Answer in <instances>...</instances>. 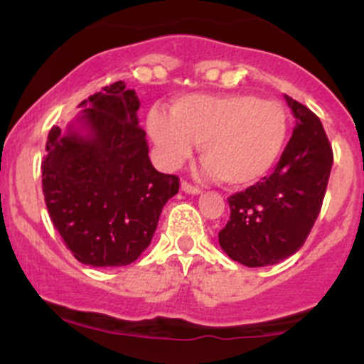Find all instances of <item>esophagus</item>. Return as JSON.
Wrapping results in <instances>:
<instances>
[{"label": "esophagus", "instance_id": "esophagus-1", "mask_svg": "<svg viewBox=\"0 0 364 364\" xmlns=\"http://www.w3.org/2000/svg\"><path fill=\"white\" fill-rule=\"evenodd\" d=\"M181 190L185 191V193H191V195H198L200 191H202L198 186L191 185V183H188V181H181Z\"/></svg>", "mask_w": 364, "mask_h": 364}]
</instances>
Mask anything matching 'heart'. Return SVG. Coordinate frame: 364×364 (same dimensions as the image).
I'll return each instance as SVG.
<instances>
[{"label":"heart","instance_id":"1","mask_svg":"<svg viewBox=\"0 0 364 364\" xmlns=\"http://www.w3.org/2000/svg\"><path fill=\"white\" fill-rule=\"evenodd\" d=\"M287 112L252 94H190L171 104L169 116L152 111L149 132L168 166H179L200 144L207 173L229 186L258 181L274 168L286 145Z\"/></svg>","mask_w":364,"mask_h":364}]
</instances>
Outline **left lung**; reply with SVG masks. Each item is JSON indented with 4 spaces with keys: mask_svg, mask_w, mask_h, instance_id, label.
Returning a JSON list of instances; mask_svg holds the SVG:
<instances>
[{
    "mask_svg": "<svg viewBox=\"0 0 364 364\" xmlns=\"http://www.w3.org/2000/svg\"><path fill=\"white\" fill-rule=\"evenodd\" d=\"M296 128L274 173L228 198L219 243L246 267L274 265L304 245L320 214L333 152L315 112L286 95Z\"/></svg>",
    "mask_w": 364,
    "mask_h": 364,
    "instance_id": "8db88e82",
    "label": "left lung"
}]
</instances>
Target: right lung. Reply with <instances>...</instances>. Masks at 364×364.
I'll list each match as a JSON object with an SVG mask.
<instances>
[{
  "mask_svg": "<svg viewBox=\"0 0 364 364\" xmlns=\"http://www.w3.org/2000/svg\"><path fill=\"white\" fill-rule=\"evenodd\" d=\"M89 133L63 135L53 127L46 141L43 193L54 228L78 262L123 267L152 241L179 178L156 171L136 111L140 101L114 82L80 102Z\"/></svg>",
  "mask_w": 364,
  "mask_h": 364,
  "instance_id": "1",
  "label": "right lung"
}]
</instances>
